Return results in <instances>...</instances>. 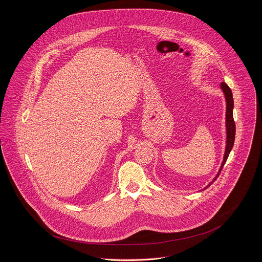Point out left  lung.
Segmentation results:
<instances>
[{"mask_svg":"<svg viewBox=\"0 0 262 262\" xmlns=\"http://www.w3.org/2000/svg\"><path fill=\"white\" fill-rule=\"evenodd\" d=\"M220 88L222 90V92L224 93L225 100H226V146H225L224 157H223V161L222 164L219 168L218 173L216 174V177L213 179V181L211 183H209V185L205 188L210 187L219 177L223 166H224L225 162L229 156L230 151L232 150V147L234 145V140H235V122L233 119V108H234V101H233V95H232V91L230 90V88L225 83L222 82L220 84ZM204 188V189H205Z\"/></svg>","mask_w":262,"mask_h":262,"instance_id":"1","label":"left lung"}]
</instances>
